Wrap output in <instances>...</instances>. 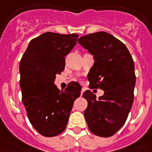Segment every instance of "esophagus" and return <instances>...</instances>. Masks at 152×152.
<instances>
[{"label": "esophagus", "mask_w": 152, "mask_h": 152, "mask_svg": "<svg viewBox=\"0 0 152 152\" xmlns=\"http://www.w3.org/2000/svg\"><path fill=\"white\" fill-rule=\"evenodd\" d=\"M85 91V88H82V89H81V91H80V94L81 96L83 95V93H84V91Z\"/></svg>", "instance_id": "esophagus-1"}]
</instances>
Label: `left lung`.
<instances>
[{
  "instance_id": "8db88e82",
  "label": "left lung",
  "mask_w": 152,
  "mask_h": 152,
  "mask_svg": "<svg viewBox=\"0 0 152 152\" xmlns=\"http://www.w3.org/2000/svg\"><path fill=\"white\" fill-rule=\"evenodd\" d=\"M78 43L94 56L95 63L88 74L89 88L102 89L104 94L96 99L86 90L88 101L84 117L91 132L110 137L124 124L133 100L135 85V65L123 42L105 32L90 33Z\"/></svg>"
}]
</instances>
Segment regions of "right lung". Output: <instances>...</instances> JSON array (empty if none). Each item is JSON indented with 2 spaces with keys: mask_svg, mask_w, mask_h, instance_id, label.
<instances>
[{
  "mask_svg": "<svg viewBox=\"0 0 152 152\" xmlns=\"http://www.w3.org/2000/svg\"><path fill=\"white\" fill-rule=\"evenodd\" d=\"M79 35L48 32L30 41L20 63L22 100L31 124L40 135L53 137L66 128L81 86L72 81L64 91L54 84L65 67V56Z\"/></svg>",
  "mask_w": 152,
  "mask_h": 152,
  "instance_id": "add662e5",
  "label": "right lung"
}]
</instances>
